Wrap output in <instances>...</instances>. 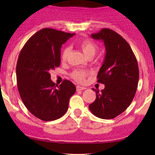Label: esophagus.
<instances>
[{"label": "esophagus", "instance_id": "obj_1", "mask_svg": "<svg viewBox=\"0 0 155 155\" xmlns=\"http://www.w3.org/2000/svg\"><path fill=\"white\" fill-rule=\"evenodd\" d=\"M86 87H83V86H79V85H77L76 86V90L77 91H82V90H85Z\"/></svg>", "mask_w": 155, "mask_h": 155}]
</instances>
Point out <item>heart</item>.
<instances>
[{
  "label": "heart",
  "mask_w": 155,
  "mask_h": 155,
  "mask_svg": "<svg viewBox=\"0 0 155 155\" xmlns=\"http://www.w3.org/2000/svg\"><path fill=\"white\" fill-rule=\"evenodd\" d=\"M79 47L83 51L84 54L87 58H93L97 51V46L96 43L91 40H83L79 43ZM69 54H70V48L65 47L61 51V60L63 61L68 59ZM87 72L82 71L80 70H76L72 73L71 76L73 79L79 82H82L85 80V76H87Z\"/></svg>",
  "instance_id": "obj_1"
}]
</instances>
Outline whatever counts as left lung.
<instances>
[{"instance_id":"8db88e82","label":"left lung","mask_w":155,"mask_h":155,"mask_svg":"<svg viewBox=\"0 0 155 155\" xmlns=\"http://www.w3.org/2000/svg\"><path fill=\"white\" fill-rule=\"evenodd\" d=\"M91 37L102 40L105 46V58L97 74V82L105 87L101 92L92 88L96 92V100L89 109L98 118L112 119L125 111L135 96L138 64L127 42L115 31L103 28Z\"/></svg>"}]
</instances>
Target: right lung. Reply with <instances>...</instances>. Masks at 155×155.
Wrapping results in <instances>:
<instances>
[{
  "instance_id": "1",
  "label": "right lung",
  "mask_w": 155,
  "mask_h": 155,
  "mask_svg": "<svg viewBox=\"0 0 155 155\" xmlns=\"http://www.w3.org/2000/svg\"><path fill=\"white\" fill-rule=\"evenodd\" d=\"M74 34L43 28L25 44L16 64L18 92L25 106L42 121H54L68 111L69 101L76 86L69 80L55 85L50 70L61 63L62 44Z\"/></svg>"
}]
</instances>
